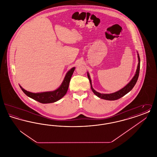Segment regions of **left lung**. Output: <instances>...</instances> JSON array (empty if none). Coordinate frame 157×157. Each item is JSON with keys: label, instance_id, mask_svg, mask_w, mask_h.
<instances>
[{"label": "left lung", "instance_id": "obj_1", "mask_svg": "<svg viewBox=\"0 0 157 157\" xmlns=\"http://www.w3.org/2000/svg\"><path fill=\"white\" fill-rule=\"evenodd\" d=\"M138 67L136 71V73L135 74L134 76L133 77V78L131 79V81L129 82L127 85L124 87L122 89L120 90L115 92L114 93L112 94H101L97 92L95 90H94V88H92V82H91V79L90 78V74L88 72L87 75H88V78L90 80V88L91 90H92V92L97 96L98 97L100 98L101 99H105V100H109V101H114V100H117L118 99L124 97V95H125L127 94H128L130 90H131L132 89L134 88L135 85L136 84V83L137 82L138 76H139V74H140V56L139 54L138 53Z\"/></svg>", "mask_w": 157, "mask_h": 157}]
</instances>
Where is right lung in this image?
Instances as JSON below:
<instances>
[{"mask_svg":"<svg viewBox=\"0 0 157 157\" xmlns=\"http://www.w3.org/2000/svg\"><path fill=\"white\" fill-rule=\"evenodd\" d=\"M75 69V67H72L67 72L60 86L57 90H55L53 91L44 92L40 93H32L24 90L21 86H19L22 90L23 92L28 97L33 99L35 101H37L39 102H40L42 104L53 103L60 99L67 94L70 80L74 72Z\"/></svg>","mask_w":157,"mask_h":157,"instance_id":"add662e5","label":"right lung"}]
</instances>
